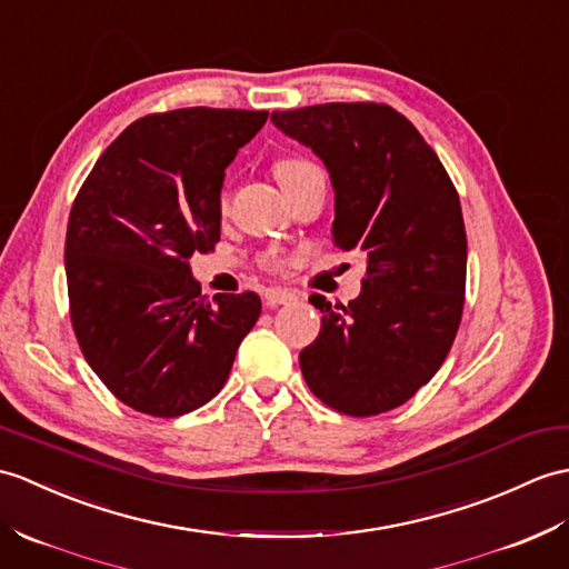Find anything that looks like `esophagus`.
I'll return each instance as SVG.
<instances>
[{"mask_svg":"<svg viewBox=\"0 0 569 569\" xmlns=\"http://www.w3.org/2000/svg\"><path fill=\"white\" fill-rule=\"evenodd\" d=\"M263 300H267L269 308H279V306H288V302H293L296 293L288 288H269L267 293H263Z\"/></svg>","mask_w":569,"mask_h":569,"instance_id":"34e87169","label":"esophagus"}]
</instances>
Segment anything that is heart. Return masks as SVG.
<instances>
[{"label":"heart","instance_id":"obj_1","mask_svg":"<svg viewBox=\"0 0 569 569\" xmlns=\"http://www.w3.org/2000/svg\"><path fill=\"white\" fill-rule=\"evenodd\" d=\"M312 167H315L312 162L300 160V157H286V160H279L273 164V174H276V179H279L281 187H286V183L298 179L300 174H306V171ZM222 203H224V198H222Z\"/></svg>","mask_w":569,"mask_h":569}]
</instances>
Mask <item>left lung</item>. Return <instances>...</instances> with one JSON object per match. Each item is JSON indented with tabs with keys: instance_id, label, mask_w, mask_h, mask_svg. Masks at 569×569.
<instances>
[{
	"instance_id": "1",
	"label": "left lung",
	"mask_w": 569,
	"mask_h": 569,
	"mask_svg": "<svg viewBox=\"0 0 569 569\" xmlns=\"http://www.w3.org/2000/svg\"><path fill=\"white\" fill-rule=\"evenodd\" d=\"M273 126L325 162L332 240L366 254L361 296L322 312L300 351L308 388L349 417L405 405L451 351L466 302L468 242L458 191L419 130L388 103L273 111Z\"/></svg>"
}]
</instances>
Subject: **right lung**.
<instances>
[{
    "label": "right lung",
    "instance_id": "add662e5",
    "mask_svg": "<svg viewBox=\"0 0 569 569\" xmlns=\"http://www.w3.org/2000/svg\"><path fill=\"white\" fill-rule=\"evenodd\" d=\"M267 111L177 109L118 136L79 189L64 240L72 329L106 388L152 417L213 400L261 312L201 296L189 259L220 240V189Z\"/></svg>",
    "mask_w": 569,
    "mask_h": 569
}]
</instances>
